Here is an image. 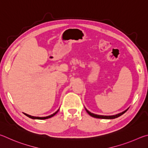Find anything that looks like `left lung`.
<instances>
[{
	"label": "left lung",
	"mask_w": 148,
	"mask_h": 148,
	"mask_svg": "<svg viewBox=\"0 0 148 148\" xmlns=\"http://www.w3.org/2000/svg\"><path fill=\"white\" fill-rule=\"evenodd\" d=\"M85 109H86V112H88V114H89L90 116H92V117L96 118H101V119H108V120H110V119H114V118H116L119 117V116H121L122 114H123L125 113V112H126V111L129 109V108H127V109H126L125 110L123 111V112H120V113H118V114H117L112 115V116H103V115L95 114H94V113L90 112V111L88 110L86 108H85Z\"/></svg>",
	"instance_id": "left-lung-1"
}]
</instances>
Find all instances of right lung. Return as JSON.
<instances>
[{
  "instance_id": "obj_1",
  "label": "right lung",
  "mask_w": 148,
  "mask_h": 148,
  "mask_svg": "<svg viewBox=\"0 0 148 148\" xmlns=\"http://www.w3.org/2000/svg\"><path fill=\"white\" fill-rule=\"evenodd\" d=\"M59 109H60V108H59ZM59 109H58V110H57V111H56V112H54V113H53V114H51V115H50V116H46V117H36V116H32L28 115V114H25V113H24V114H25V115L28 116V118H32V119H35V120H45V119L50 118H51V117H53V116H54V115L56 114L57 112H58Z\"/></svg>"
}]
</instances>
